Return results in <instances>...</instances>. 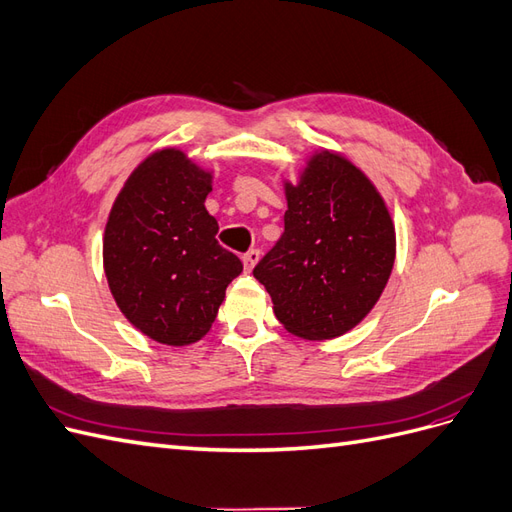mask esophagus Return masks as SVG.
I'll use <instances>...</instances> for the list:
<instances>
[{
  "label": "esophagus",
  "mask_w": 512,
  "mask_h": 512,
  "mask_svg": "<svg viewBox=\"0 0 512 512\" xmlns=\"http://www.w3.org/2000/svg\"><path fill=\"white\" fill-rule=\"evenodd\" d=\"M260 260V252L258 250H250L247 254H243V267H245V273H250L254 267H256V262Z\"/></svg>",
  "instance_id": "1"
}]
</instances>
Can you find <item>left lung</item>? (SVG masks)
<instances>
[{"mask_svg": "<svg viewBox=\"0 0 512 512\" xmlns=\"http://www.w3.org/2000/svg\"><path fill=\"white\" fill-rule=\"evenodd\" d=\"M284 235L254 277L282 327L309 342L352 331L374 309L395 265V224L382 194L344 153L314 149L284 179Z\"/></svg>", "mask_w": 512, "mask_h": 512, "instance_id": "left-lung-1", "label": "left lung"}]
</instances>
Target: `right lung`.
Segmentation results:
<instances>
[{
	"mask_svg": "<svg viewBox=\"0 0 512 512\" xmlns=\"http://www.w3.org/2000/svg\"><path fill=\"white\" fill-rule=\"evenodd\" d=\"M213 170L179 147L138 164L108 211L102 262L108 288L134 329L164 346L203 339L241 260L215 241L205 200Z\"/></svg>",
	"mask_w": 512,
	"mask_h": 512,
	"instance_id": "1",
	"label": "right lung"
}]
</instances>
